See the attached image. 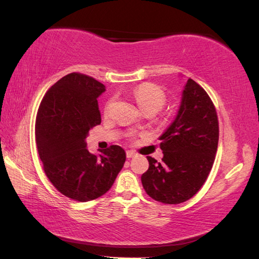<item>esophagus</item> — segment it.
Wrapping results in <instances>:
<instances>
[{
    "instance_id": "1",
    "label": "esophagus",
    "mask_w": 259,
    "mask_h": 259,
    "mask_svg": "<svg viewBox=\"0 0 259 259\" xmlns=\"http://www.w3.org/2000/svg\"><path fill=\"white\" fill-rule=\"evenodd\" d=\"M136 156V152L133 151V150H128L126 151V158H134Z\"/></svg>"
}]
</instances>
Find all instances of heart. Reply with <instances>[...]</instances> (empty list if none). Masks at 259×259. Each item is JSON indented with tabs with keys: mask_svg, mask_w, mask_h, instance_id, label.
Listing matches in <instances>:
<instances>
[{
	"mask_svg": "<svg viewBox=\"0 0 259 259\" xmlns=\"http://www.w3.org/2000/svg\"><path fill=\"white\" fill-rule=\"evenodd\" d=\"M133 97L141 111L145 113L158 112L166 102L164 92L158 85L152 83H142L136 87L133 90ZM110 106H111V101L107 103L106 111H108Z\"/></svg>",
	"mask_w": 259,
	"mask_h": 259,
	"instance_id": "obj_1",
	"label": "heart"
}]
</instances>
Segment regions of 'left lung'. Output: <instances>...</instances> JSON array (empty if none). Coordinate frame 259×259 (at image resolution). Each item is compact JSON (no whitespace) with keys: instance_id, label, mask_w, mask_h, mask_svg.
I'll return each instance as SVG.
<instances>
[{"instance_id":"1","label":"left lung","mask_w":259,"mask_h":259,"mask_svg":"<svg viewBox=\"0 0 259 259\" xmlns=\"http://www.w3.org/2000/svg\"><path fill=\"white\" fill-rule=\"evenodd\" d=\"M218 138V118L211 99L197 82L188 79L178 113L159 138L161 162L147 157L149 168L141 176L147 194L169 205L195 196L212 168Z\"/></svg>"}]
</instances>
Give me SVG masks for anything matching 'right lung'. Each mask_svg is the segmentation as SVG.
<instances>
[{"mask_svg": "<svg viewBox=\"0 0 259 259\" xmlns=\"http://www.w3.org/2000/svg\"><path fill=\"white\" fill-rule=\"evenodd\" d=\"M101 82L73 72L48 90L37 110L35 141L43 169L52 185L71 199H97L111 188L125 161L120 146L93 155L87 148L89 130L101 123L97 98Z\"/></svg>", "mask_w": 259, "mask_h": 259, "instance_id": "1", "label": "right lung"}]
</instances>
